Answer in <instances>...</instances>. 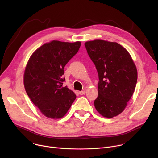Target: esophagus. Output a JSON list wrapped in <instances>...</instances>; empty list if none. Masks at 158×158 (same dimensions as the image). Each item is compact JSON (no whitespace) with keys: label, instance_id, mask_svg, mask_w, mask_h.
<instances>
[{"label":"esophagus","instance_id":"34e87169","mask_svg":"<svg viewBox=\"0 0 158 158\" xmlns=\"http://www.w3.org/2000/svg\"><path fill=\"white\" fill-rule=\"evenodd\" d=\"M86 93V91L85 90H83V91H80V92H79V94H80V95H84Z\"/></svg>","mask_w":158,"mask_h":158}]
</instances>
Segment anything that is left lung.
<instances>
[{
    "label": "left lung",
    "instance_id": "1",
    "mask_svg": "<svg viewBox=\"0 0 158 158\" xmlns=\"http://www.w3.org/2000/svg\"><path fill=\"white\" fill-rule=\"evenodd\" d=\"M98 75L95 109L111 118L126 107L137 82L136 66L127 50L117 42L95 40L85 44Z\"/></svg>",
    "mask_w": 158,
    "mask_h": 158
}]
</instances>
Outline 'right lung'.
<instances>
[{
  "label": "right lung",
  "mask_w": 158,
  "mask_h": 158,
  "mask_svg": "<svg viewBox=\"0 0 158 158\" xmlns=\"http://www.w3.org/2000/svg\"><path fill=\"white\" fill-rule=\"evenodd\" d=\"M81 41L53 40L37 48L25 69L23 85L31 101L46 117L63 118L76 98L73 91L63 87L64 67L78 52Z\"/></svg>",
  "instance_id": "1"
}]
</instances>
